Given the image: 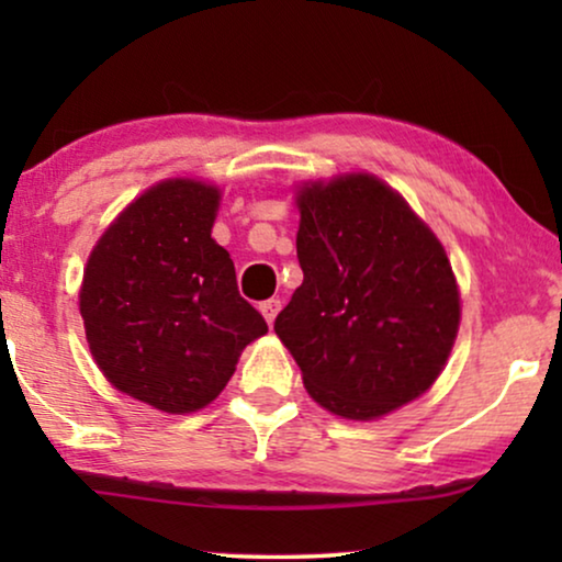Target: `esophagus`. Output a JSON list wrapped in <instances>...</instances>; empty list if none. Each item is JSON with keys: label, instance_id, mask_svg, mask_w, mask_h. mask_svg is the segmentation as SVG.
<instances>
[{"label": "esophagus", "instance_id": "1", "mask_svg": "<svg viewBox=\"0 0 562 562\" xmlns=\"http://www.w3.org/2000/svg\"><path fill=\"white\" fill-rule=\"evenodd\" d=\"M281 312V299H266V302H260V314H263L268 325H273L276 314Z\"/></svg>", "mask_w": 562, "mask_h": 562}]
</instances>
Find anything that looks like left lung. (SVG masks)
Instances as JSON below:
<instances>
[{
    "mask_svg": "<svg viewBox=\"0 0 562 562\" xmlns=\"http://www.w3.org/2000/svg\"><path fill=\"white\" fill-rule=\"evenodd\" d=\"M304 281L276 335L317 404L375 419L432 386L458 335L442 245L386 183L350 173L299 191Z\"/></svg>",
    "mask_w": 562,
    "mask_h": 562,
    "instance_id": "left-lung-1",
    "label": "left lung"
}]
</instances>
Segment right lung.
Returning <instances> with one entry per match:
<instances>
[{"mask_svg": "<svg viewBox=\"0 0 562 562\" xmlns=\"http://www.w3.org/2000/svg\"><path fill=\"white\" fill-rule=\"evenodd\" d=\"M220 191L173 179L127 206L89 256L81 317L112 386L168 414L202 409L268 333L212 240Z\"/></svg>", "mask_w": 562, "mask_h": 562, "instance_id": "obj_1", "label": "right lung"}]
</instances>
